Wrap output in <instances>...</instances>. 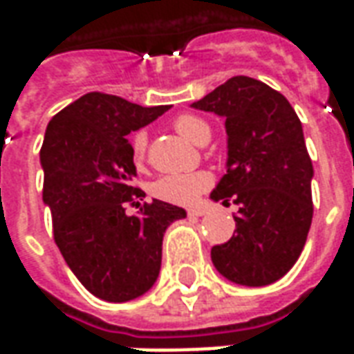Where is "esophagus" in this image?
Wrapping results in <instances>:
<instances>
[{
    "instance_id": "34e87169",
    "label": "esophagus",
    "mask_w": 354,
    "mask_h": 354,
    "mask_svg": "<svg viewBox=\"0 0 354 354\" xmlns=\"http://www.w3.org/2000/svg\"><path fill=\"white\" fill-rule=\"evenodd\" d=\"M187 214L192 216V218H197V216H205V214H207V208H205V207L189 208V210H187Z\"/></svg>"
}]
</instances>
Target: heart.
Returning <instances> with one entry per match:
<instances>
[{
	"label": "heart",
	"instance_id": "obj_1",
	"mask_svg": "<svg viewBox=\"0 0 354 354\" xmlns=\"http://www.w3.org/2000/svg\"><path fill=\"white\" fill-rule=\"evenodd\" d=\"M172 127L180 132L182 136L197 144V146H205L212 131L205 119L193 115V113H184L174 119ZM132 147V159L136 165L144 162L147 147V134L144 131H138L132 134L131 140ZM212 185V174L207 170H195V172H182V174H165V176L157 178L151 184V193L153 197L172 205H193L199 199L203 192H207Z\"/></svg>",
	"mask_w": 354,
	"mask_h": 354
}]
</instances>
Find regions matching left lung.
Listing matches in <instances>:
<instances>
[{
    "label": "left lung",
    "instance_id": "obj_1",
    "mask_svg": "<svg viewBox=\"0 0 354 354\" xmlns=\"http://www.w3.org/2000/svg\"><path fill=\"white\" fill-rule=\"evenodd\" d=\"M192 108L225 119L227 174L210 199L239 205L235 233L212 246V263L243 286L279 281L299 258L313 220V162L301 121L281 93L246 75Z\"/></svg>",
    "mask_w": 354,
    "mask_h": 354
}]
</instances>
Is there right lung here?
Returning a JSON list of instances; mask_svg holds the SVG:
<instances>
[{
  "mask_svg": "<svg viewBox=\"0 0 354 354\" xmlns=\"http://www.w3.org/2000/svg\"><path fill=\"white\" fill-rule=\"evenodd\" d=\"M169 106L144 108L121 96L88 93L47 124L39 161L43 203L50 208L55 243L72 273L100 299L121 304L146 294L159 277L162 235L185 210L165 201L140 205L136 167L127 136Z\"/></svg>",
  "mask_w": 354,
  "mask_h": 354,
  "instance_id": "1",
  "label": "right lung"
}]
</instances>
